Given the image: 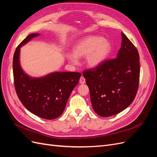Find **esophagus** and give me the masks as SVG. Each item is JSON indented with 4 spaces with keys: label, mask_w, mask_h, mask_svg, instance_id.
Returning <instances> with one entry per match:
<instances>
[{
    "label": "esophagus",
    "mask_w": 157,
    "mask_h": 157,
    "mask_svg": "<svg viewBox=\"0 0 157 157\" xmlns=\"http://www.w3.org/2000/svg\"><path fill=\"white\" fill-rule=\"evenodd\" d=\"M79 82L80 84H84L85 82H86V80H85V78L83 77H81L80 78V80H79Z\"/></svg>",
    "instance_id": "obj_1"
}]
</instances>
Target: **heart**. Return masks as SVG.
<instances>
[{
  "label": "heart",
  "mask_w": 157,
  "mask_h": 157,
  "mask_svg": "<svg viewBox=\"0 0 157 157\" xmlns=\"http://www.w3.org/2000/svg\"><path fill=\"white\" fill-rule=\"evenodd\" d=\"M111 50L108 40L98 36H89L79 40L73 48V53H67L66 58L73 65L78 63V58L86 56V63L90 67H96L106 59Z\"/></svg>",
  "instance_id": "heart-1"
}]
</instances>
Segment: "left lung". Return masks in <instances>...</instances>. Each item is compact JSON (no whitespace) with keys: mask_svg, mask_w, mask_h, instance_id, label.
Wrapping results in <instances>:
<instances>
[{"mask_svg":"<svg viewBox=\"0 0 157 157\" xmlns=\"http://www.w3.org/2000/svg\"><path fill=\"white\" fill-rule=\"evenodd\" d=\"M121 36V47L116 58L104 61L97 67L83 72L92 107L103 117L124 110L134 101L138 89V51L124 33Z\"/></svg>","mask_w":157,"mask_h":157,"instance_id":"1","label":"left lung"}]
</instances>
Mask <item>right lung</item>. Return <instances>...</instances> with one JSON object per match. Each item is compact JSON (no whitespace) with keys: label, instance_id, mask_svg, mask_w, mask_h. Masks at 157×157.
Listing matches in <instances>:
<instances>
[{"label":"right lung","instance_id":"add662e5","mask_svg":"<svg viewBox=\"0 0 157 157\" xmlns=\"http://www.w3.org/2000/svg\"><path fill=\"white\" fill-rule=\"evenodd\" d=\"M39 35V33L28 35L14 52V84L19 99L28 111L40 118L52 120L63 113L70 95L78 84L81 74L57 71L44 77H32L25 73L20 65V48L33 38Z\"/></svg>","mask_w":157,"mask_h":157}]
</instances>
